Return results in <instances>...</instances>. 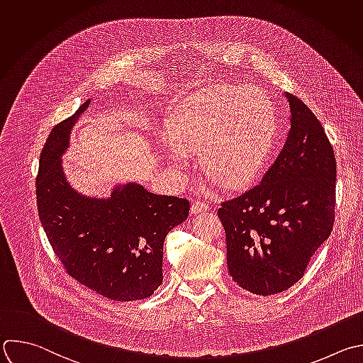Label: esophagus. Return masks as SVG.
I'll use <instances>...</instances> for the list:
<instances>
[{
    "label": "esophagus",
    "mask_w": 363,
    "mask_h": 363,
    "mask_svg": "<svg viewBox=\"0 0 363 363\" xmlns=\"http://www.w3.org/2000/svg\"><path fill=\"white\" fill-rule=\"evenodd\" d=\"M206 209H208V203L202 201H195L191 205V213H201V212H205Z\"/></svg>",
    "instance_id": "obj_1"
}]
</instances>
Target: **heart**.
<instances>
[{
  "instance_id": "heart-1",
  "label": "heart",
  "mask_w": 363,
  "mask_h": 363,
  "mask_svg": "<svg viewBox=\"0 0 363 363\" xmlns=\"http://www.w3.org/2000/svg\"><path fill=\"white\" fill-rule=\"evenodd\" d=\"M168 143L181 157L201 155L205 175L219 186L250 182L269 158L275 111L255 88L220 86L189 96L169 118Z\"/></svg>"
}]
</instances>
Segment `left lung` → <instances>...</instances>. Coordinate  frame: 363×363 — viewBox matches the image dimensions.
Segmentation results:
<instances>
[{"label": "left lung", "mask_w": 363, "mask_h": 363, "mask_svg": "<svg viewBox=\"0 0 363 363\" xmlns=\"http://www.w3.org/2000/svg\"><path fill=\"white\" fill-rule=\"evenodd\" d=\"M285 96L291 128L284 150L259 185L218 209L232 279L262 296L303 277L335 220L333 148L315 113L298 96Z\"/></svg>", "instance_id": "8db88e82"}]
</instances>
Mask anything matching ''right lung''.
Here are the masks:
<instances>
[{"mask_svg":"<svg viewBox=\"0 0 363 363\" xmlns=\"http://www.w3.org/2000/svg\"><path fill=\"white\" fill-rule=\"evenodd\" d=\"M89 102L57 124L45 141L35 181L38 215L69 277L112 301L145 299L162 284L164 240L188 218L189 201L155 195L134 182L116 186L105 199L72 189L61 155Z\"/></svg>","mask_w":363,"mask_h":363,"instance_id":"obj_1","label":"right lung"}]
</instances>
